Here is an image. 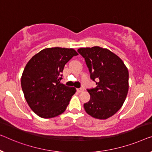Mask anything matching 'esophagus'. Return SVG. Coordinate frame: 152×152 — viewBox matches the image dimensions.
<instances>
[{"label":"esophagus","instance_id":"34e87169","mask_svg":"<svg viewBox=\"0 0 152 152\" xmlns=\"http://www.w3.org/2000/svg\"><path fill=\"white\" fill-rule=\"evenodd\" d=\"M76 91H78V93H80V92L83 91H84V89H83V88H79V89H76Z\"/></svg>","mask_w":152,"mask_h":152}]
</instances>
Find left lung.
Masks as SVG:
<instances>
[{"label":"left lung","mask_w":152,"mask_h":152,"mask_svg":"<svg viewBox=\"0 0 152 152\" xmlns=\"http://www.w3.org/2000/svg\"><path fill=\"white\" fill-rule=\"evenodd\" d=\"M78 53L85 58L90 78L96 87L87 89L90 99L84 104L88 114L106 119L121 108L128 91V70L118 56L99 46L83 48Z\"/></svg>","instance_id":"obj_1"}]
</instances>
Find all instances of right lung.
I'll return each mask as SVG.
<instances>
[{
    "instance_id": "1",
    "label": "right lung",
    "mask_w": 152,
    "mask_h": 152,
    "mask_svg": "<svg viewBox=\"0 0 152 152\" xmlns=\"http://www.w3.org/2000/svg\"><path fill=\"white\" fill-rule=\"evenodd\" d=\"M78 53L72 48H50L41 50L27 63L21 78L24 98L33 111L51 118L66 109L74 87L60 83L65 65Z\"/></svg>"
}]
</instances>
